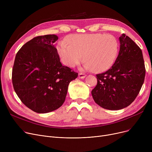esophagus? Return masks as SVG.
Wrapping results in <instances>:
<instances>
[{
  "mask_svg": "<svg viewBox=\"0 0 152 152\" xmlns=\"http://www.w3.org/2000/svg\"><path fill=\"white\" fill-rule=\"evenodd\" d=\"M78 76H79V78H81V79H84V78H85V77H86V75H85V74H84V73H79V74L78 75Z\"/></svg>",
  "mask_w": 152,
  "mask_h": 152,
  "instance_id": "1",
  "label": "esophagus"
}]
</instances>
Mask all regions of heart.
<instances>
[{
  "label": "heart",
  "mask_w": 152,
  "mask_h": 152,
  "mask_svg": "<svg viewBox=\"0 0 152 152\" xmlns=\"http://www.w3.org/2000/svg\"><path fill=\"white\" fill-rule=\"evenodd\" d=\"M68 42L61 41L57 45L61 62L73 68L80 63L83 55L84 68L94 73L109 69L114 65L119 50L118 40L111 34H74L68 39Z\"/></svg>",
  "instance_id": "b5f03b06"
}]
</instances>
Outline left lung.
Listing matches in <instances>:
<instances>
[{
	"instance_id": "1",
	"label": "left lung",
	"mask_w": 152,
	"mask_h": 152,
	"mask_svg": "<svg viewBox=\"0 0 152 152\" xmlns=\"http://www.w3.org/2000/svg\"><path fill=\"white\" fill-rule=\"evenodd\" d=\"M120 49L114 65L97 75V84L92 91L95 102L110 110L131 105L144 82L145 68L140 47L126 34L119 37Z\"/></svg>"
}]
</instances>
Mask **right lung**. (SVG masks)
I'll return each instance as SVG.
<instances>
[{
    "mask_svg": "<svg viewBox=\"0 0 152 152\" xmlns=\"http://www.w3.org/2000/svg\"><path fill=\"white\" fill-rule=\"evenodd\" d=\"M58 36H37L24 44L16 55L12 69L14 90L28 108L47 113L65 100L69 83L78 74L62 65L53 43Z\"/></svg>",
    "mask_w": 152,
    "mask_h": 152,
    "instance_id": "obj_1",
    "label": "right lung"
}]
</instances>
